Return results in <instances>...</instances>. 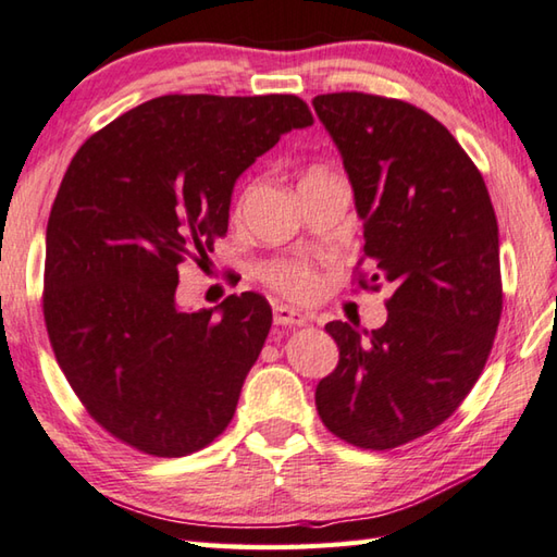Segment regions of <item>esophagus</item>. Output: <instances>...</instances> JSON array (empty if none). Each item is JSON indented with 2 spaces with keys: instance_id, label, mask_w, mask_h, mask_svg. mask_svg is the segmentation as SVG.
Here are the masks:
<instances>
[{
  "instance_id": "esophagus-1",
  "label": "esophagus",
  "mask_w": 557,
  "mask_h": 557,
  "mask_svg": "<svg viewBox=\"0 0 557 557\" xmlns=\"http://www.w3.org/2000/svg\"><path fill=\"white\" fill-rule=\"evenodd\" d=\"M274 322L281 324V327H302V324L308 322V314H302L300 310L288 306H276Z\"/></svg>"
}]
</instances>
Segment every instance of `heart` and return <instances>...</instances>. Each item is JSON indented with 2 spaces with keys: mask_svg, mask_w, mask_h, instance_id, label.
<instances>
[{
  "mask_svg": "<svg viewBox=\"0 0 557 557\" xmlns=\"http://www.w3.org/2000/svg\"><path fill=\"white\" fill-rule=\"evenodd\" d=\"M314 176H330L324 170H310L302 180H314ZM261 281L269 288L293 300H310L318 296L322 288V278L310 261L306 259H271L259 269Z\"/></svg>",
  "mask_w": 557,
  "mask_h": 557,
  "instance_id": "1",
  "label": "heart"
}]
</instances>
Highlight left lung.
<instances>
[{"mask_svg": "<svg viewBox=\"0 0 557 557\" xmlns=\"http://www.w3.org/2000/svg\"><path fill=\"white\" fill-rule=\"evenodd\" d=\"M312 107L342 152L363 259L377 269L356 281L395 288L369 339L349 322L324 324L339 363L314 405L346 444L395 448L446 422L485 369L502 314L497 215L478 166L434 115L363 91L320 94Z\"/></svg>", "mask_w": 557, "mask_h": 557, "instance_id": "1", "label": "left lung"}]
</instances>
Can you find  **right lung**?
Here are the masks:
<instances>
[{"label": "right lung", "instance_id": "1", "mask_svg": "<svg viewBox=\"0 0 557 557\" xmlns=\"http://www.w3.org/2000/svg\"><path fill=\"white\" fill-rule=\"evenodd\" d=\"M308 125L293 94H166L72 157L46 230L44 318L72 391L119 442L180 458L225 432L271 306L247 290L184 312L180 267L225 237L237 176Z\"/></svg>", "mask_w": 557, "mask_h": 557}]
</instances>
